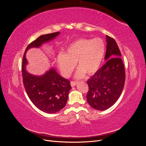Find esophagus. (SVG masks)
Returning a JSON list of instances; mask_svg holds the SVG:
<instances>
[{
  "label": "esophagus",
  "mask_w": 146,
  "mask_h": 146,
  "mask_svg": "<svg viewBox=\"0 0 146 146\" xmlns=\"http://www.w3.org/2000/svg\"><path fill=\"white\" fill-rule=\"evenodd\" d=\"M77 83V82H73V81L70 82V85H71V86H72V87H74V86H76Z\"/></svg>",
  "instance_id": "1"
}]
</instances>
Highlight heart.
I'll return each instance as SVG.
<instances>
[{"mask_svg":"<svg viewBox=\"0 0 146 146\" xmlns=\"http://www.w3.org/2000/svg\"><path fill=\"white\" fill-rule=\"evenodd\" d=\"M105 46L102 39L81 38L74 41L67 47L66 53L57 56V64L64 76L68 77L77 62L78 69L76 77L82 78L85 74L92 75L97 72L102 61Z\"/></svg>","mask_w":146,"mask_h":146,"instance_id":"heart-1","label":"heart"}]
</instances>
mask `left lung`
Returning <instances> with one entry per match:
<instances>
[{
	"instance_id": "1",
	"label": "left lung",
	"mask_w": 146,
	"mask_h": 146,
	"mask_svg": "<svg viewBox=\"0 0 146 146\" xmlns=\"http://www.w3.org/2000/svg\"><path fill=\"white\" fill-rule=\"evenodd\" d=\"M105 64L88 80V103L97 110L104 111L113 106L124 86L125 73L121 53L114 39L106 36Z\"/></svg>"
}]
</instances>
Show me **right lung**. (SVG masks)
Listing matches in <instances>:
<instances>
[{
	"instance_id": "right-lung-1",
	"label": "right lung",
	"mask_w": 146,
	"mask_h": 146,
	"mask_svg": "<svg viewBox=\"0 0 146 146\" xmlns=\"http://www.w3.org/2000/svg\"><path fill=\"white\" fill-rule=\"evenodd\" d=\"M60 33L41 35L31 42L25 50L22 64L24 86L29 98L39 110L46 113H55L64 107L72 87L70 82L60 76L54 68L40 76L30 74L26 70L28 62L25 54L31 48H38L42 44L53 40Z\"/></svg>"
}]
</instances>
